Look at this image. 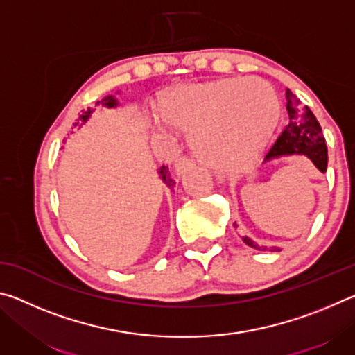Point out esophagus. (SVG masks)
I'll list each match as a JSON object with an SVG mask.
<instances>
[{
  "label": "esophagus",
  "mask_w": 355,
  "mask_h": 355,
  "mask_svg": "<svg viewBox=\"0 0 355 355\" xmlns=\"http://www.w3.org/2000/svg\"><path fill=\"white\" fill-rule=\"evenodd\" d=\"M192 167H194V163H192L191 159H188V158L180 159L178 163L175 164V172H177V175H178V177H183L186 172L192 169Z\"/></svg>",
  "instance_id": "obj_1"
}]
</instances>
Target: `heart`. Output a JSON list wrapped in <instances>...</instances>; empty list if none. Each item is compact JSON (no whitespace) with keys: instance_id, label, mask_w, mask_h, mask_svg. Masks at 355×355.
I'll return each mask as SVG.
<instances>
[{"instance_id":"heart-1","label":"heart","mask_w":355,"mask_h":355,"mask_svg":"<svg viewBox=\"0 0 355 355\" xmlns=\"http://www.w3.org/2000/svg\"><path fill=\"white\" fill-rule=\"evenodd\" d=\"M167 127L189 131V144L203 164L238 172L258 159L272 139L282 105L271 84L258 78L188 84L166 91L156 105ZM158 123L159 133H167Z\"/></svg>"}]
</instances>
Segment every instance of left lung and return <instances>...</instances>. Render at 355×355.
I'll list each match as a JSON object with an SVG mask.
<instances>
[{"instance_id":"left-lung-1","label":"left lung","mask_w":355,"mask_h":355,"mask_svg":"<svg viewBox=\"0 0 355 355\" xmlns=\"http://www.w3.org/2000/svg\"><path fill=\"white\" fill-rule=\"evenodd\" d=\"M285 98L290 120L264 161L277 159L282 156H305L315 164L318 171L324 173L327 171V147L320 123L310 107L300 103V100L293 95L290 89L285 91ZM235 227L238 225L235 224ZM241 239L252 249L264 250V248H260L249 236H241Z\"/></svg>"}]
</instances>
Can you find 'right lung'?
<instances>
[{"label":"right lung","instance_id":"add662e5","mask_svg":"<svg viewBox=\"0 0 355 355\" xmlns=\"http://www.w3.org/2000/svg\"><path fill=\"white\" fill-rule=\"evenodd\" d=\"M117 94H119V91L116 92V95H117ZM116 95H106L105 98H101V106L106 107V110H116V107L119 106V100H117ZM97 105H100V101H97ZM94 111H95V110H91V107H87V110H83L80 116H78V120L73 123V128H75V130H81V128L84 127V125L87 123V120L91 119ZM73 128H71V130H73ZM73 133H75V131H71L70 135H73ZM158 175H159L161 182H163L171 191H172L173 188H175V180H172L171 172H169V167L161 166L159 169H158Z\"/></svg>","mask_w":355,"mask_h":355}]
</instances>
